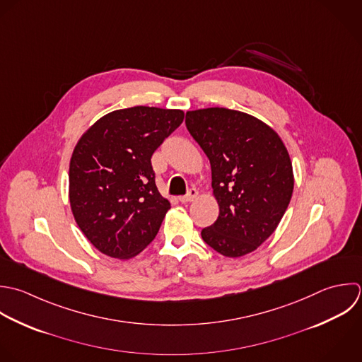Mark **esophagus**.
I'll return each mask as SVG.
<instances>
[{
	"instance_id": "esophagus-1",
	"label": "esophagus",
	"mask_w": 362,
	"mask_h": 362,
	"mask_svg": "<svg viewBox=\"0 0 362 362\" xmlns=\"http://www.w3.org/2000/svg\"><path fill=\"white\" fill-rule=\"evenodd\" d=\"M196 197H197V190H196L194 187H192V189L187 192V194L179 196V200H180L182 203H187V202H193Z\"/></svg>"
}]
</instances>
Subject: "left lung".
Segmentation results:
<instances>
[{"mask_svg":"<svg viewBox=\"0 0 362 362\" xmlns=\"http://www.w3.org/2000/svg\"><path fill=\"white\" fill-rule=\"evenodd\" d=\"M186 128L211 165L220 206L203 241L224 257L255 251L276 230L293 193V169L278 134L258 118L228 108L186 112Z\"/></svg>","mask_w":362,"mask_h":362,"instance_id":"1","label":"left lung"}]
</instances>
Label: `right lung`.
Returning a JSON list of instances; mask_svg holds the SVG:
<instances>
[{
  "label": "right lung",
  "instance_id": "add662e5",
  "mask_svg": "<svg viewBox=\"0 0 362 362\" xmlns=\"http://www.w3.org/2000/svg\"><path fill=\"white\" fill-rule=\"evenodd\" d=\"M183 118L182 110H117L77 142L69 168L70 206L100 252L128 259L156 237L170 203L158 192L151 158Z\"/></svg>",
  "mask_w": 362,
  "mask_h": 362
}]
</instances>
